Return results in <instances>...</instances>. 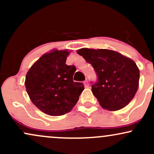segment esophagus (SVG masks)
<instances>
[{
  "label": "esophagus",
  "instance_id": "34e87169",
  "mask_svg": "<svg viewBox=\"0 0 154 154\" xmlns=\"http://www.w3.org/2000/svg\"><path fill=\"white\" fill-rule=\"evenodd\" d=\"M84 85H85V87H86V88H88V86H89V84H88V80H85L84 81Z\"/></svg>",
  "mask_w": 154,
  "mask_h": 154
}]
</instances>
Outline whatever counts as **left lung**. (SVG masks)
Instances as JSON below:
<instances>
[{"instance_id": "left-lung-1", "label": "left lung", "mask_w": 154, "mask_h": 154, "mask_svg": "<svg viewBox=\"0 0 154 154\" xmlns=\"http://www.w3.org/2000/svg\"><path fill=\"white\" fill-rule=\"evenodd\" d=\"M94 69L98 80L92 92L103 109L116 111L132 100L139 85L140 71L135 61L108 49L82 48L77 51Z\"/></svg>"}]
</instances>
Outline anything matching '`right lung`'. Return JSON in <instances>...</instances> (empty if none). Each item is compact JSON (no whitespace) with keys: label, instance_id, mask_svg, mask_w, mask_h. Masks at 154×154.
<instances>
[{"label":"right lung","instance_id":"obj_1","mask_svg":"<svg viewBox=\"0 0 154 154\" xmlns=\"http://www.w3.org/2000/svg\"><path fill=\"white\" fill-rule=\"evenodd\" d=\"M67 50H54L43 55L27 72L26 91L31 101L45 114L61 116L69 112L84 90L73 81L76 67L66 64Z\"/></svg>","mask_w":154,"mask_h":154}]
</instances>
